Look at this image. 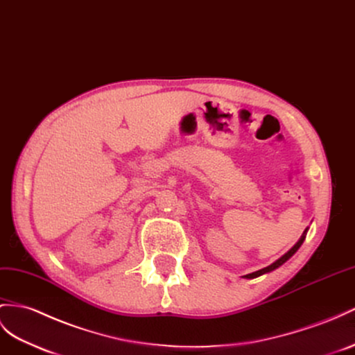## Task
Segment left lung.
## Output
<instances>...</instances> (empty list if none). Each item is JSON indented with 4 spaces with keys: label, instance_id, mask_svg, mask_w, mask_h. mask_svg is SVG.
<instances>
[{
    "label": "left lung",
    "instance_id": "1",
    "mask_svg": "<svg viewBox=\"0 0 355 355\" xmlns=\"http://www.w3.org/2000/svg\"><path fill=\"white\" fill-rule=\"evenodd\" d=\"M307 231H309V226H307V228L304 230V232H303L302 237H300V240H298V241L294 244L293 248H291V249H289V250L285 253L284 257H280L277 261L272 262V264H270L268 267H266V268H261V270H258V271H253V272H250V275H246V276H244V277H246V279H255V277H259V276H262V275H267V272H270V271H272V270L279 268L280 266H284L285 262H286V261H288L291 257H293L294 253H295V252L300 249V246H302L303 241H304V239H306V234H307Z\"/></svg>",
    "mask_w": 355,
    "mask_h": 355
}]
</instances>
